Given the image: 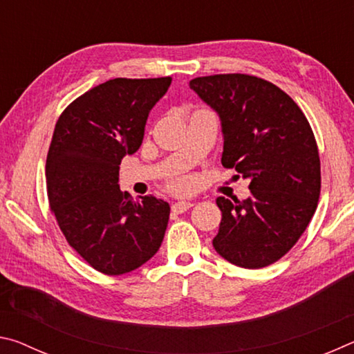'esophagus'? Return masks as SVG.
Listing matches in <instances>:
<instances>
[{
	"label": "esophagus",
	"mask_w": 354,
	"mask_h": 354,
	"mask_svg": "<svg viewBox=\"0 0 354 354\" xmlns=\"http://www.w3.org/2000/svg\"><path fill=\"white\" fill-rule=\"evenodd\" d=\"M192 206H194V203L190 201H178L175 205H171V211L175 214H183L185 211H189Z\"/></svg>",
	"instance_id": "34e87169"
}]
</instances>
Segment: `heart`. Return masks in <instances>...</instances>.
<instances>
[{"instance_id": "1", "label": "heart", "mask_w": 354, "mask_h": 354, "mask_svg": "<svg viewBox=\"0 0 354 354\" xmlns=\"http://www.w3.org/2000/svg\"><path fill=\"white\" fill-rule=\"evenodd\" d=\"M189 187V183L187 181H178L176 184H175V189L176 190H185Z\"/></svg>"}]
</instances>
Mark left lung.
<instances>
[{"label": "left lung", "mask_w": 354, "mask_h": 354, "mask_svg": "<svg viewBox=\"0 0 354 354\" xmlns=\"http://www.w3.org/2000/svg\"><path fill=\"white\" fill-rule=\"evenodd\" d=\"M189 86L220 118L221 164L250 179V198H217L214 248L239 267L270 266L297 243L317 209L320 159L313 129L295 101L261 77L214 75Z\"/></svg>", "instance_id": "obj_1"}]
</instances>
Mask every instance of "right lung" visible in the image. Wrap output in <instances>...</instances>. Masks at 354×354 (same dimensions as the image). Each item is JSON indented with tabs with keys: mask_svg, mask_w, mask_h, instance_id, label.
<instances>
[{
	"mask_svg": "<svg viewBox=\"0 0 354 354\" xmlns=\"http://www.w3.org/2000/svg\"><path fill=\"white\" fill-rule=\"evenodd\" d=\"M170 84L115 77L76 98L56 123L45 167L51 211L70 247L104 274L136 270L164 241L169 203L153 195L134 201L118 175Z\"/></svg>",
	"mask_w": 354,
	"mask_h": 354,
	"instance_id": "obj_1",
	"label": "right lung"
}]
</instances>
